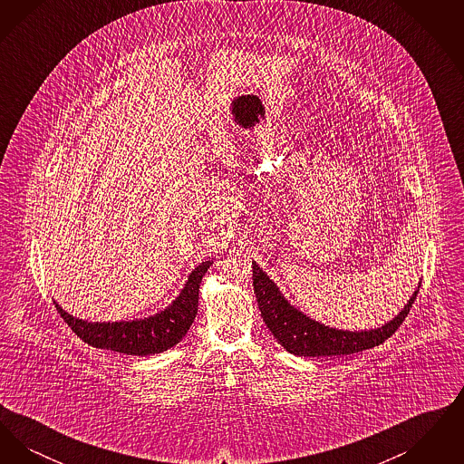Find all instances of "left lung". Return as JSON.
<instances>
[{
	"label": "left lung",
	"instance_id": "8db88e82",
	"mask_svg": "<svg viewBox=\"0 0 464 464\" xmlns=\"http://www.w3.org/2000/svg\"><path fill=\"white\" fill-rule=\"evenodd\" d=\"M252 280L254 294L267 329L288 353L297 356H341L382 344L395 334L409 314L420 285L414 290L407 304L398 311L397 316L388 324L369 331H343L316 322L301 309L290 304L280 287L256 261H252Z\"/></svg>",
	"mask_w": 464,
	"mask_h": 464
}]
</instances>
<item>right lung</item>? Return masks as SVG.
I'll return each mask as SVG.
<instances>
[{"label":"right lung","instance_id":"add662e5","mask_svg":"<svg viewBox=\"0 0 464 464\" xmlns=\"http://www.w3.org/2000/svg\"><path fill=\"white\" fill-rule=\"evenodd\" d=\"M212 265L214 261L199 263L189 273L188 282L176 299L167 308L144 318L121 322H87L69 314L66 309L59 306L57 301L53 303L72 332L93 348L135 356L161 353L174 348L195 322L198 311L199 284Z\"/></svg>","mask_w":464,"mask_h":464}]
</instances>
